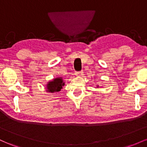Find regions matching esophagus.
I'll list each match as a JSON object with an SVG mask.
<instances>
[{
    "label": "esophagus",
    "mask_w": 147,
    "mask_h": 147,
    "mask_svg": "<svg viewBox=\"0 0 147 147\" xmlns=\"http://www.w3.org/2000/svg\"><path fill=\"white\" fill-rule=\"evenodd\" d=\"M83 73H84V72H82V71H81V72H75V75H77V76H81V75H83Z\"/></svg>",
    "instance_id": "34e87169"
}]
</instances>
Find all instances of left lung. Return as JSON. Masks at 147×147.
I'll list each match as a JSON object with an SVG mask.
<instances>
[{
	"instance_id": "8db88e82",
	"label": "left lung",
	"mask_w": 147,
	"mask_h": 147,
	"mask_svg": "<svg viewBox=\"0 0 147 147\" xmlns=\"http://www.w3.org/2000/svg\"><path fill=\"white\" fill-rule=\"evenodd\" d=\"M97 87H99V86H97Z\"/></svg>"
}]
</instances>
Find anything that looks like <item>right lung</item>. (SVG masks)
<instances>
[{
    "label": "right lung",
    "instance_id": "add662e5",
    "mask_svg": "<svg viewBox=\"0 0 147 147\" xmlns=\"http://www.w3.org/2000/svg\"><path fill=\"white\" fill-rule=\"evenodd\" d=\"M65 85V82H63L62 77H57L53 79V80L50 81L46 85V91L48 92H57L63 88V86Z\"/></svg>",
    "mask_w": 147,
    "mask_h": 147
}]
</instances>
